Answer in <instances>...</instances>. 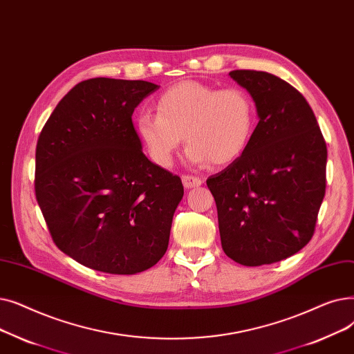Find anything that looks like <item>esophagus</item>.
<instances>
[{
	"label": "esophagus",
	"mask_w": 354,
	"mask_h": 354,
	"mask_svg": "<svg viewBox=\"0 0 354 354\" xmlns=\"http://www.w3.org/2000/svg\"><path fill=\"white\" fill-rule=\"evenodd\" d=\"M181 181H183V186L186 189L198 187V186H201V183H203V180H201L200 177H196V176H192V174L181 176Z\"/></svg>",
	"instance_id": "34e87169"
}]
</instances>
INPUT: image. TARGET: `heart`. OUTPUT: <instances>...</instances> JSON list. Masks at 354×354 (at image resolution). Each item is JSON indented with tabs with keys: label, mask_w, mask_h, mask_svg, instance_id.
<instances>
[{
	"label": "heart",
	"mask_w": 354,
	"mask_h": 354,
	"mask_svg": "<svg viewBox=\"0 0 354 354\" xmlns=\"http://www.w3.org/2000/svg\"><path fill=\"white\" fill-rule=\"evenodd\" d=\"M156 112L141 113L137 131L149 157L162 167L170 165L183 137L190 161L230 164L245 153L257 125L248 91L217 89L196 80L167 88L156 100Z\"/></svg>",
	"instance_id": "obj_1"
}]
</instances>
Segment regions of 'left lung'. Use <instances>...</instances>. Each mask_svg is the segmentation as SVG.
I'll list each match as a JSON object with an SVG mask.
<instances>
[{"instance_id": "8db88e82", "label": "left lung", "mask_w": 354, "mask_h": 354, "mask_svg": "<svg viewBox=\"0 0 354 354\" xmlns=\"http://www.w3.org/2000/svg\"><path fill=\"white\" fill-rule=\"evenodd\" d=\"M259 122L245 153L207 178L225 254L245 266L279 262L313 238L326 194L327 145L306 97L268 72L232 71Z\"/></svg>"}]
</instances>
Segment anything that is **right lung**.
I'll return each mask as SVG.
<instances>
[{
    "instance_id": "obj_1",
    "label": "right lung",
    "mask_w": 354,
    "mask_h": 354,
    "mask_svg": "<svg viewBox=\"0 0 354 354\" xmlns=\"http://www.w3.org/2000/svg\"><path fill=\"white\" fill-rule=\"evenodd\" d=\"M156 89L145 80H83L40 132L35 192L50 236L95 271L142 272L168 248L183 184L145 157L132 124Z\"/></svg>"
}]
</instances>
